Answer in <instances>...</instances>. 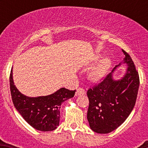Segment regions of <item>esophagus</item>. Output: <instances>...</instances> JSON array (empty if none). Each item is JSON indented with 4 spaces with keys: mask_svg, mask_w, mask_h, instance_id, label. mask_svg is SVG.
<instances>
[{
    "mask_svg": "<svg viewBox=\"0 0 148 148\" xmlns=\"http://www.w3.org/2000/svg\"><path fill=\"white\" fill-rule=\"evenodd\" d=\"M85 95V91L82 88H78L76 92V95L77 96H79V95Z\"/></svg>",
    "mask_w": 148,
    "mask_h": 148,
    "instance_id": "obj_1",
    "label": "esophagus"
}]
</instances>
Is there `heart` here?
Masks as SVG:
<instances>
[{
  "label": "heart",
  "instance_id": "1",
  "mask_svg": "<svg viewBox=\"0 0 148 148\" xmlns=\"http://www.w3.org/2000/svg\"><path fill=\"white\" fill-rule=\"evenodd\" d=\"M101 56L98 55L95 59V62L100 60ZM112 62L110 59L105 58L102 59L97 65L95 66L93 69L90 71L88 75V78L92 82H99L102 81L106 77L107 74L110 71V68H111Z\"/></svg>",
  "mask_w": 148,
  "mask_h": 148
}]
</instances>
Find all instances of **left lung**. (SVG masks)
<instances>
[{
  "instance_id": "1",
  "label": "left lung",
  "mask_w": 148,
  "mask_h": 148,
  "mask_svg": "<svg viewBox=\"0 0 148 148\" xmlns=\"http://www.w3.org/2000/svg\"><path fill=\"white\" fill-rule=\"evenodd\" d=\"M122 51L125 55L123 63L128 66L124 77L113 79V72L120 64L86 93L89 101L87 120L91 129L97 133H110L117 129L127 118L136 102L139 74L130 56Z\"/></svg>"
}]
</instances>
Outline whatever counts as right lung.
I'll use <instances>...</instances> for the list:
<instances>
[{"mask_svg": "<svg viewBox=\"0 0 148 148\" xmlns=\"http://www.w3.org/2000/svg\"><path fill=\"white\" fill-rule=\"evenodd\" d=\"M10 89L14 107L21 115L34 129L43 132L56 129L60 120L61 104L72 98L76 92L61 88L48 96H25L14 85L12 69L10 74Z\"/></svg>", "mask_w": 148, "mask_h": 148, "instance_id": "add662e5", "label": "right lung"}]
</instances>
